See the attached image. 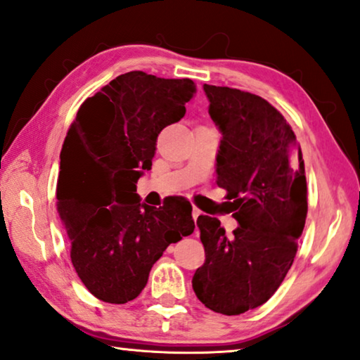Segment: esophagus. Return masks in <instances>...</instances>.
I'll return each mask as SVG.
<instances>
[{
    "label": "esophagus",
    "instance_id": "esophagus-1",
    "mask_svg": "<svg viewBox=\"0 0 360 360\" xmlns=\"http://www.w3.org/2000/svg\"><path fill=\"white\" fill-rule=\"evenodd\" d=\"M202 214H203V213H202L200 210H198V208H197V207H194V208H192V218H194V221H195V223H197V219L202 217Z\"/></svg>",
    "mask_w": 360,
    "mask_h": 360
}]
</instances>
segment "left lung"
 Listing matches in <instances>:
<instances>
[{
  "label": "left lung",
  "mask_w": 360,
  "mask_h": 360,
  "mask_svg": "<svg viewBox=\"0 0 360 360\" xmlns=\"http://www.w3.org/2000/svg\"><path fill=\"white\" fill-rule=\"evenodd\" d=\"M221 132L217 184L228 191L239 226L226 234L218 218L197 219L205 264L192 288L213 312L239 315L270 299L291 268L307 217V182L296 134L259 95L203 85Z\"/></svg>",
  "instance_id": "obj_1"
}]
</instances>
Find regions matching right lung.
Returning <instances> with one entry per match:
<instances>
[{"instance_id":"obj_1","label":"right lung","mask_w":360,"mask_h":360,"mask_svg":"<svg viewBox=\"0 0 360 360\" xmlns=\"http://www.w3.org/2000/svg\"><path fill=\"white\" fill-rule=\"evenodd\" d=\"M194 94L191 79L121 74L80 105L64 139L58 212L80 281L103 302L136 299L166 248L194 233L184 197L157 208L136 194L158 134L186 115Z\"/></svg>"}]
</instances>
